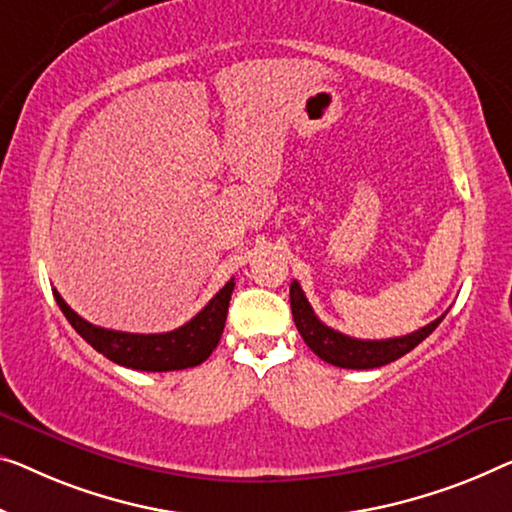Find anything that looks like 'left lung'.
<instances>
[{
	"mask_svg": "<svg viewBox=\"0 0 512 512\" xmlns=\"http://www.w3.org/2000/svg\"><path fill=\"white\" fill-rule=\"evenodd\" d=\"M289 303H292L294 324L296 329H299L301 338L305 340V345L322 358V361L347 370H370L398 361L400 356L409 354L416 345H421L427 335L441 324V319L446 317L444 312V315L423 326V329L409 335H400V338L358 340L331 329V326H326L324 322H319V317L315 315V310H312L308 299H305L303 289L296 280L292 282V287H289Z\"/></svg>",
	"mask_w": 512,
	"mask_h": 512,
	"instance_id": "obj_1",
	"label": "left lung"
}]
</instances>
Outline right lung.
I'll list each match as a JSON object with an SVG mask.
<instances>
[{
	"label": "right lung",
	"mask_w": 512,
	"mask_h": 512,
	"mask_svg": "<svg viewBox=\"0 0 512 512\" xmlns=\"http://www.w3.org/2000/svg\"><path fill=\"white\" fill-rule=\"evenodd\" d=\"M234 278L197 312V315L179 329L167 333H126L103 329L82 319L71 310L57 289H52L55 301L68 319V324L85 338L98 354L110 358L112 363L124 368L144 372H170L195 368L207 361L220 342L225 329L227 308H230Z\"/></svg>",
	"instance_id": "obj_1"
}]
</instances>
